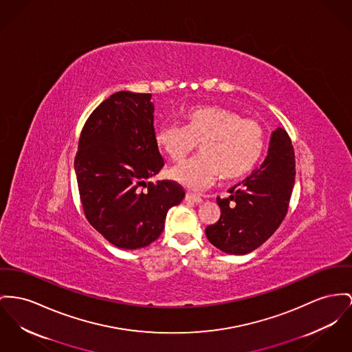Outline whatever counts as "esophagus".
Segmentation results:
<instances>
[{
  "instance_id": "obj_1",
  "label": "esophagus",
  "mask_w": 352,
  "mask_h": 352,
  "mask_svg": "<svg viewBox=\"0 0 352 352\" xmlns=\"http://www.w3.org/2000/svg\"><path fill=\"white\" fill-rule=\"evenodd\" d=\"M186 200L189 203H195V204H200L203 201V199L197 195H193V193H187L186 195Z\"/></svg>"
}]
</instances>
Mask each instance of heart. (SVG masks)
<instances>
[{
  "instance_id": "heart-1",
  "label": "heart",
  "mask_w": 352,
  "mask_h": 352,
  "mask_svg": "<svg viewBox=\"0 0 352 352\" xmlns=\"http://www.w3.org/2000/svg\"><path fill=\"white\" fill-rule=\"evenodd\" d=\"M184 118L186 125L164 122L155 133L157 145L175 162L200 144V156L169 169V176L183 187L201 190L211 187L220 175L223 180H236L258 164L264 131L256 121L223 107H197Z\"/></svg>"
}]
</instances>
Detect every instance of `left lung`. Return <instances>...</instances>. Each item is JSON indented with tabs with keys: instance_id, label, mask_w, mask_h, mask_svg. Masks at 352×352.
I'll use <instances>...</instances> for the list:
<instances>
[{
	"instance_id": "1",
	"label": "left lung",
	"mask_w": 352,
	"mask_h": 352,
	"mask_svg": "<svg viewBox=\"0 0 352 352\" xmlns=\"http://www.w3.org/2000/svg\"><path fill=\"white\" fill-rule=\"evenodd\" d=\"M295 184V153L283 128L272 132L263 164L217 197L220 219L206 228L207 239L230 255H247L268 240L285 217Z\"/></svg>"
}]
</instances>
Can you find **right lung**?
<instances>
[{
	"mask_svg": "<svg viewBox=\"0 0 352 352\" xmlns=\"http://www.w3.org/2000/svg\"><path fill=\"white\" fill-rule=\"evenodd\" d=\"M151 98L152 94L122 91L102 101L82 128L74 159L88 221L122 250H139L157 240L166 212L186 196L173 182H146L164 165Z\"/></svg>",
	"mask_w": 352,
	"mask_h": 352,
	"instance_id": "1",
	"label": "right lung"
}]
</instances>
